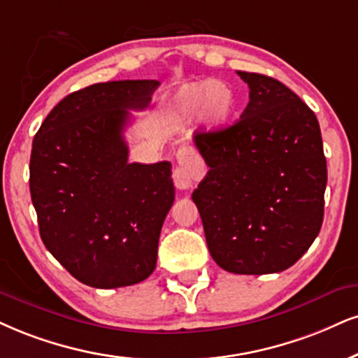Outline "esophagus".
Wrapping results in <instances>:
<instances>
[{"instance_id": "1", "label": "esophagus", "mask_w": 358, "mask_h": 358, "mask_svg": "<svg viewBox=\"0 0 358 358\" xmlns=\"http://www.w3.org/2000/svg\"><path fill=\"white\" fill-rule=\"evenodd\" d=\"M176 159H178V166L172 172V179H174L176 187L186 191L192 186V179L199 178L204 169H202L201 159L187 145H182L176 151Z\"/></svg>"}]
</instances>
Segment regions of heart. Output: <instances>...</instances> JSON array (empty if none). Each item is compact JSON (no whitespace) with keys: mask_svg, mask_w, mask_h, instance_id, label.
I'll use <instances>...</instances> for the list:
<instances>
[{"mask_svg":"<svg viewBox=\"0 0 358 358\" xmlns=\"http://www.w3.org/2000/svg\"><path fill=\"white\" fill-rule=\"evenodd\" d=\"M166 109L176 117L199 114L206 129L217 131L232 122L237 111V96L227 83L192 81L172 92Z\"/></svg>","mask_w":358,"mask_h":358,"instance_id":"b5f03b06","label":"heart"}]
</instances>
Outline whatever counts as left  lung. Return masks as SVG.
Returning a JSON list of instances; mask_svg holds the SVG:
<instances>
[{"label": "left lung", "instance_id": "left-lung-1", "mask_svg": "<svg viewBox=\"0 0 358 358\" xmlns=\"http://www.w3.org/2000/svg\"><path fill=\"white\" fill-rule=\"evenodd\" d=\"M237 74L249 104L236 124L194 134L209 172L192 201L219 267L275 273L319 236L327 161L319 121L294 91L264 74Z\"/></svg>", "mask_w": 358, "mask_h": 358}]
</instances>
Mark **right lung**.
I'll return each mask as SVG.
<instances>
[{"mask_svg":"<svg viewBox=\"0 0 358 358\" xmlns=\"http://www.w3.org/2000/svg\"><path fill=\"white\" fill-rule=\"evenodd\" d=\"M157 86L126 79L71 92L33 139L29 191L41 239L74 279L96 289L138 284L156 268L174 202L171 162H127L122 131Z\"/></svg>","mask_w":358,"mask_h":358,"instance_id":"right-lung-1","label":"right lung"}]
</instances>
